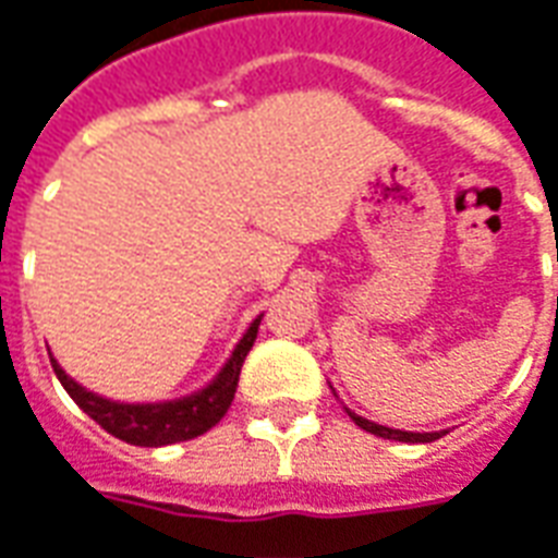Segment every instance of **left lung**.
Returning <instances> with one entry per match:
<instances>
[{"label": "left lung", "instance_id": "obj_1", "mask_svg": "<svg viewBox=\"0 0 558 558\" xmlns=\"http://www.w3.org/2000/svg\"><path fill=\"white\" fill-rule=\"evenodd\" d=\"M350 412V410H347ZM350 418L362 427V430L374 433V436H383V439H398V442H433V439H439L442 433H410V430H391V427H383V424H376V421H367L362 415H355L350 412Z\"/></svg>", "mask_w": 558, "mask_h": 558}]
</instances>
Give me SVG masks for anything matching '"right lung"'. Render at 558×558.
<instances>
[{"label":"right lung","mask_w":558,"mask_h":558,"mask_svg":"<svg viewBox=\"0 0 558 558\" xmlns=\"http://www.w3.org/2000/svg\"><path fill=\"white\" fill-rule=\"evenodd\" d=\"M259 319H263V314L247 326L244 338L232 350L230 362L220 367V374L206 388H199L187 398L160 400V403H119V400H107L74 383L59 367L53 355H50V364H53L59 383L65 386V391L74 398L80 410L98 421L104 430L113 433L116 439H122L128 445H143V448L184 442V439H194V436H203L206 430H211L227 415L232 398H235L242 364L251 347H254L256 331H259Z\"/></svg>","instance_id":"right-lung-1"}]
</instances>
